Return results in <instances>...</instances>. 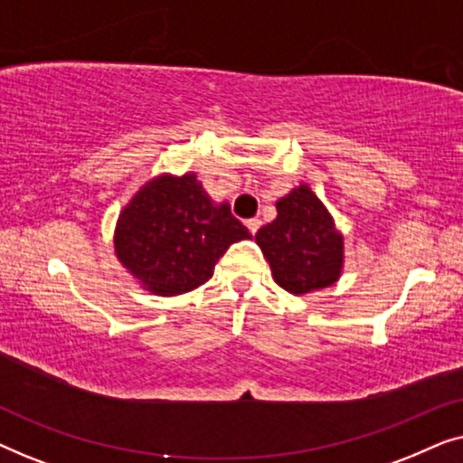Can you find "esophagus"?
Returning a JSON list of instances; mask_svg holds the SVG:
<instances>
[{
	"instance_id": "esophagus-1",
	"label": "esophagus",
	"mask_w": 463,
	"mask_h": 463,
	"mask_svg": "<svg viewBox=\"0 0 463 463\" xmlns=\"http://www.w3.org/2000/svg\"><path fill=\"white\" fill-rule=\"evenodd\" d=\"M246 227H249V232L252 233V236H255V233L259 232V227H261V219H249L246 221Z\"/></svg>"
}]
</instances>
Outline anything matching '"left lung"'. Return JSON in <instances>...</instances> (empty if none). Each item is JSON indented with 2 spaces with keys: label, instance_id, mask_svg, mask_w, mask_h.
<instances>
[{
  "label": "left lung",
  "instance_id": "1",
  "mask_svg": "<svg viewBox=\"0 0 463 463\" xmlns=\"http://www.w3.org/2000/svg\"><path fill=\"white\" fill-rule=\"evenodd\" d=\"M276 211L278 217L255 240L278 287L307 295L337 282L344 269V236L318 195L301 183L276 202Z\"/></svg>",
  "mask_w": 463,
  "mask_h": 463
}]
</instances>
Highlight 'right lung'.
Instances as JSON below:
<instances>
[{
    "label": "right lung",
    "mask_w": 463,
    "mask_h": 463,
    "mask_svg": "<svg viewBox=\"0 0 463 463\" xmlns=\"http://www.w3.org/2000/svg\"><path fill=\"white\" fill-rule=\"evenodd\" d=\"M246 238L250 233L230 204H214L194 173H164L145 183L122 208L113 246L118 261L141 288L175 297L211 280L223 252Z\"/></svg>",
    "instance_id": "1"
}]
</instances>
